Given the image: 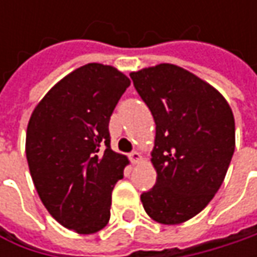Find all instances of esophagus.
Returning <instances> with one entry per match:
<instances>
[{
	"label": "esophagus",
	"instance_id": "esophagus-1",
	"mask_svg": "<svg viewBox=\"0 0 257 257\" xmlns=\"http://www.w3.org/2000/svg\"><path fill=\"white\" fill-rule=\"evenodd\" d=\"M130 160L133 164H140L143 162V156L139 153V152H134V153L130 154Z\"/></svg>",
	"mask_w": 257,
	"mask_h": 257
}]
</instances>
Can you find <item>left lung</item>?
I'll use <instances>...</instances> for the list:
<instances>
[{"instance_id": "8db88e82", "label": "left lung", "mask_w": 257, "mask_h": 257, "mask_svg": "<svg viewBox=\"0 0 257 257\" xmlns=\"http://www.w3.org/2000/svg\"><path fill=\"white\" fill-rule=\"evenodd\" d=\"M153 114L156 186L142 194L162 224L190 220L220 189L232 160L234 117L227 100L200 77L169 63L130 73Z\"/></svg>"}]
</instances>
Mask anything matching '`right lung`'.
Returning <instances> with one entry per match:
<instances>
[{"mask_svg": "<svg viewBox=\"0 0 257 257\" xmlns=\"http://www.w3.org/2000/svg\"><path fill=\"white\" fill-rule=\"evenodd\" d=\"M130 78L90 63L61 78L35 105L25 154L37 193L60 224L80 234L110 220L111 192L128 159L110 147L108 123Z\"/></svg>", "mask_w": 257, "mask_h": 257, "instance_id": "obj_1", "label": "right lung"}]
</instances>
